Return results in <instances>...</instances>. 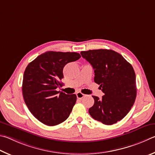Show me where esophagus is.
I'll return each mask as SVG.
<instances>
[{"instance_id": "obj_1", "label": "esophagus", "mask_w": 155, "mask_h": 155, "mask_svg": "<svg viewBox=\"0 0 155 155\" xmlns=\"http://www.w3.org/2000/svg\"><path fill=\"white\" fill-rule=\"evenodd\" d=\"M76 96H77L78 99H82L83 97L85 96V94L82 93H80V92H78V93H77V94H76Z\"/></svg>"}]
</instances>
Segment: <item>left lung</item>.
I'll list each match as a JSON object with an SVG mask.
<instances>
[{
	"label": "left lung",
	"instance_id": "1",
	"mask_svg": "<svg viewBox=\"0 0 155 155\" xmlns=\"http://www.w3.org/2000/svg\"><path fill=\"white\" fill-rule=\"evenodd\" d=\"M80 54L93 66L94 82L104 93L101 99L93 96L94 103L89 114L104 124L116 123L129 113L136 98L134 68L123 56L112 50L82 51Z\"/></svg>",
	"mask_w": 155,
	"mask_h": 155
}]
</instances>
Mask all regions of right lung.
<instances>
[{"mask_svg":"<svg viewBox=\"0 0 155 155\" xmlns=\"http://www.w3.org/2000/svg\"><path fill=\"white\" fill-rule=\"evenodd\" d=\"M81 57L76 52L49 51L28 64L24 73L22 93L30 112L48 126L57 125L69 117L77 97L56 91L63 78V68Z\"/></svg>","mask_w":155,"mask_h":155,"instance_id":"1","label":"right lung"}]
</instances>
